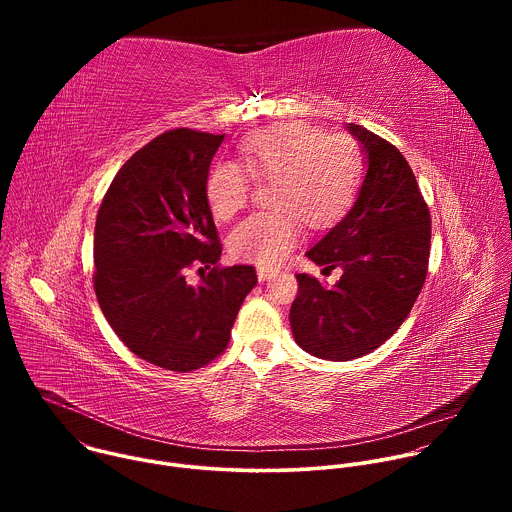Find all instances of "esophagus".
<instances>
[{"label": "esophagus", "mask_w": 512, "mask_h": 512, "mask_svg": "<svg viewBox=\"0 0 512 512\" xmlns=\"http://www.w3.org/2000/svg\"><path fill=\"white\" fill-rule=\"evenodd\" d=\"M275 275H277V269H273V267H263V265L257 267V277H259V281H269V279L275 277Z\"/></svg>", "instance_id": "34e87169"}]
</instances>
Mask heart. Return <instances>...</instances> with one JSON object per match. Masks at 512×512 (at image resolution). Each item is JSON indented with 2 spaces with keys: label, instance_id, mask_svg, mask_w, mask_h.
Returning <instances> with one entry per match:
<instances>
[{
  "label": "heart",
  "instance_id": "heart-1",
  "mask_svg": "<svg viewBox=\"0 0 512 512\" xmlns=\"http://www.w3.org/2000/svg\"><path fill=\"white\" fill-rule=\"evenodd\" d=\"M243 166L216 162L204 192L216 218H233L249 198L253 180L273 182L275 212L253 214L229 237L231 253L263 267L281 265L302 237L300 221L322 229L352 206L362 178L356 145L342 135L302 123H277L255 131L241 143Z\"/></svg>",
  "mask_w": 512,
  "mask_h": 512
}]
</instances>
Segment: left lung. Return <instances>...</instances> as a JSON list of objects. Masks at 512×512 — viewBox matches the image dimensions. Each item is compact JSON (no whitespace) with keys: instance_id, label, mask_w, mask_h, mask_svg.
I'll list each match as a JSON object with an SVG mask.
<instances>
[{"instance_id":"left-lung-1","label":"left lung","mask_w":512,"mask_h":512,"mask_svg":"<svg viewBox=\"0 0 512 512\" xmlns=\"http://www.w3.org/2000/svg\"><path fill=\"white\" fill-rule=\"evenodd\" d=\"M367 174L342 221L306 255L324 271L342 269L326 287L298 273L289 324L298 346L324 360H352L379 348L409 316L425 283L429 208L393 143L348 123Z\"/></svg>"}]
</instances>
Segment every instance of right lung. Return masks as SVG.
Here are the masks:
<instances>
[{
	"mask_svg": "<svg viewBox=\"0 0 512 512\" xmlns=\"http://www.w3.org/2000/svg\"><path fill=\"white\" fill-rule=\"evenodd\" d=\"M225 135L172 129L135 152L113 178L95 225V294L103 316L139 358L190 373L223 354L255 267H218L204 184ZM192 264L212 266L198 286Z\"/></svg>",
	"mask_w": 512,
	"mask_h": 512,
	"instance_id": "obj_1",
	"label": "right lung"
}]
</instances>
